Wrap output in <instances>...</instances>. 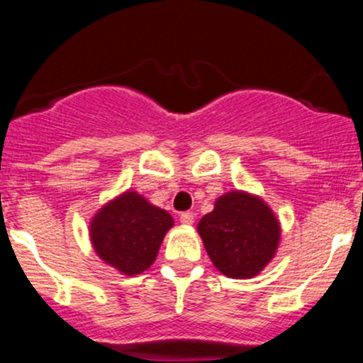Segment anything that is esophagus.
Wrapping results in <instances>:
<instances>
[{
    "instance_id": "esophagus-1",
    "label": "esophagus",
    "mask_w": 363,
    "mask_h": 363,
    "mask_svg": "<svg viewBox=\"0 0 363 363\" xmlns=\"http://www.w3.org/2000/svg\"><path fill=\"white\" fill-rule=\"evenodd\" d=\"M193 221H195V214L189 211L182 212L181 214V223H184V225H193Z\"/></svg>"
}]
</instances>
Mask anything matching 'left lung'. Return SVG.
I'll list each match as a JSON object with an SVG mask.
<instances>
[{
    "label": "left lung",
    "instance_id": "1",
    "mask_svg": "<svg viewBox=\"0 0 363 363\" xmlns=\"http://www.w3.org/2000/svg\"><path fill=\"white\" fill-rule=\"evenodd\" d=\"M205 250L219 272L235 279L256 276L276 252L279 223L259 199L226 193L199 223Z\"/></svg>",
    "mask_w": 363,
    "mask_h": 363
}]
</instances>
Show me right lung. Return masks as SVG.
<instances>
[{
  "label": "right lung",
  "instance_id": "1",
  "mask_svg": "<svg viewBox=\"0 0 363 363\" xmlns=\"http://www.w3.org/2000/svg\"><path fill=\"white\" fill-rule=\"evenodd\" d=\"M174 219L137 193H124L105 205L91 223V240L100 258L126 276L152 265Z\"/></svg>",
  "mask_w": 363,
  "mask_h": 363
}]
</instances>
